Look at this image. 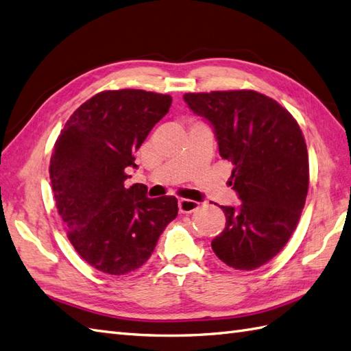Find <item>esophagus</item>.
<instances>
[{"label":"esophagus","mask_w":351,"mask_h":351,"mask_svg":"<svg viewBox=\"0 0 351 351\" xmlns=\"http://www.w3.org/2000/svg\"><path fill=\"white\" fill-rule=\"evenodd\" d=\"M178 208H179V213H181V214H191L199 208V203L194 202V200H189V199H179Z\"/></svg>","instance_id":"34e87169"}]
</instances>
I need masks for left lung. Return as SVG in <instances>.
<instances>
[{"instance_id":"left-lung-1","label":"left lung","mask_w":351,"mask_h":351,"mask_svg":"<svg viewBox=\"0 0 351 351\" xmlns=\"http://www.w3.org/2000/svg\"><path fill=\"white\" fill-rule=\"evenodd\" d=\"M184 100L214 127L242 202L221 206L226 227L210 245L238 271L263 266L286 247L305 206L309 165L302 130L280 103L252 89L189 93Z\"/></svg>"}]
</instances>
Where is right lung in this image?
Segmentation results:
<instances>
[{"instance_id":"obj_1","label":"right lung","mask_w":351,"mask_h":351,"mask_svg":"<svg viewBox=\"0 0 351 351\" xmlns=\"http://www.w3.org/2000/svg\"><path fill=\"white\" fill-rule=\"evenodd\" d=\"M172 97L143 89L101 91L73 112L49 166L55 205L67 238L88 265L127 275L152 254L178 215L173 195L148 199L125 186L134 152L169 112Z\"/></svg>"}]
</instances>
